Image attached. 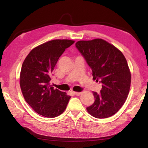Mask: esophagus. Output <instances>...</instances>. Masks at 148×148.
Instances as JSON below:
<instances>
[{"mask_svg":"<svg viewBox=\"0 0 148 148\" xmlns=\"http://www.w3.org/2000/svg\"><path fill=\"white\" fill-rule=\"evenodd\" d=\"M74 94L75 95L79 96L81 95V92H74Z\"/></svg>","mask_w":148,"mask_h":148,"instance_id":"34e87169","label":"esophagus"}]
</instances>
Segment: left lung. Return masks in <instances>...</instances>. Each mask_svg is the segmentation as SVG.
Returning <instances> with one entry per match:
<instances>
[{"mask_svg": "<svg viewBox=\"0 0 148 148\" xmlns=\"http://www.w3.org/2000/svg\"><path fill=\"white\" fill-rule=\"evenodd\" d=\"M78 51L92 71L93 79L102 84L100 93L93 92L95 102L86 108L97 118H106L117 112L129 93L131 74L127 60L118 49L102 39L79 40Z\"/></svg>", "mask_w": 148, "mask_h": 148, "instance_id": "obj_1", "label": "left lung"}]
</instances>
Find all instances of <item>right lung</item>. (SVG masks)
Segmentation results:
<instances>
[{
	"mask_svg": "<svg viewBox=\"0 0 148 148\" xmlns=\"http://www.w3.org/2000/svg\"><path fill=\"white\" fill-rule=\"evenodd\" d=\"M74 43L52 40L33 49L22 65L20 84L25 100L37 113L55 118L64 112L70 96L49 85L52 71L65 50Z\"/></svg>",
	"mask_w": 148,
	"mask_h": 148,
	"instance_id": "add662e5",
	"label": "right lung"
}]
</instances>
